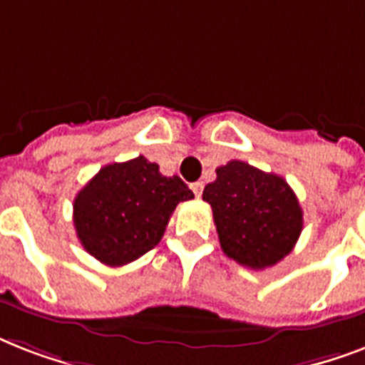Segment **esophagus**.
<instances>
[{"mask_svg": "<svg viewBox=\"0 0 365 365\" xmlns=\"http://www.w3.org/2000/svg\"><path fill=\"white\" fill-rule=\"evenodd\" d=\"M191 189H193V193H195V197H197V199H199L200 195H202V183H200V182L191 183Z\"/></svg>", "mask_w": 365, "mask_h": 365, "instance_id": "34e87169", "label": "esophagus"}]
</instances>
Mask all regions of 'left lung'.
<instances>
[{
	"label": "left lung",
	"mask_w": 365,
	"mask_h": 365,
	"mask_svg": "<svg viewBox=\"0 0 365 365\" xmlns=\"http://www.w3.org/2000/svg\"><path fill=\"white\" fill-rule=\"evenodd\" d=\"M216 174L202 200L212 206L225 255L255 271L277 265L303 229V210L292 187L244 160H229Z\"/></svg>",
	"instance_id": "1"
}]
</instances>
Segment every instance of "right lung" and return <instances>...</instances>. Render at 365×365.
<instances>
[{"label":"right lung","mask_w":365,"mask_h":365,"mask_svg":"<svg viewBox=\"0 0 365 365\" xmlns=\"http://www.w3.org/2000/svg\"><path fill=\"white\" fill-rule=\"evenodd\" d=\"M193 197L180 178L163 176L143 155L113 163L73 200L77 239L100 263L126 265L160 242L172 212Z\"/></svg>","instance_id":"right-lung-1"}]
</instances>
